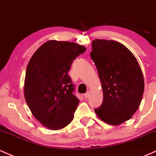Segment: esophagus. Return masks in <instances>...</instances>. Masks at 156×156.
Masks as SVG:
<instances>
[{"label":"esophagus","mask_w":156,"mask_h":156,"mask_svg":"<svg viewBox=\"0 0 156 156\" xmlns=\"http://www.w3.org/2000/svg\"><path fill=\"white\" fill-rule=\"evenodd\" d=\"M90 96V91H87V93H85V95H84V97H85V98H88Z\"/></svg>","instance_id":"obj_1"}]
</instances>
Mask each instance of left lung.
I'll list each match as a JSON object with an SVG mask.
<instances>
[{
  "instance_id": "8db88e82",
  "label": "left lung",
  "mask_w": 156,
  "mask_h": 156,
  "mask_svg": "<svg viewBox=\"0 0 156 156\" xmlns=\"http://www.w3.org/2000/svg\"><path fill=\"white\" fill-rule=\"evenodd\" d=\"M90 57L103 90V102L95 112L109 125H120L141 104L144 83L140 64L127 47L112 40H93Z\"/></svg>"
}]
</instances>
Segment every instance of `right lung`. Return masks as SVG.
<instances>
[{"label": "right lung", "mask_w": 156, "mask_h": 156, "mask_svg": "<svg viewBox=\"0 0 156 156\" xmlns=\"http://www.w3.org/2000/svg\"><path fill=\"white\" fill-rule=\"evenodd\" d=\"M86 48L74 42L50 40L31 57L24 94L35 118L51 130H59L74 119L80 101L68 74L71 63Z\"/></svg>", "instance_id": "right-lung-1"}]
</instances>
